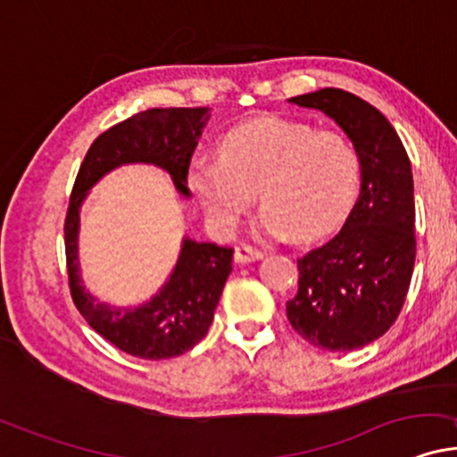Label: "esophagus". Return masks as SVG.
Returning a JSON list of instances; mask_svg holds the SVG:
<instances>
[{"mask_svg":"<svg viewBox=\"0 0 457 457\" xmlns=\"http://www.w3.org/2000/svg\"><path fill=\"white\" fill-rule=\"evenodd\" d=\"M261 258H262V252L256 250V247H250V245H237V247H235V261L241 262V264L261 261Z\"/></svg>","mask_w":457,"mask_h":457,"instance_id":"34e87169","label":"esophagus"}]
</instances>
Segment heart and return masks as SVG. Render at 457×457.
<instances>
[{
	"label": "heart",
	"mask_w": 457,
	"mask_h": 457,
	"mask_svg": "<svg viewBox=\"0 0 457 457\" xmlns=\"http://www.w3.org/2000/svg\"><path fill=\"white\" fill-rule=\"evenodd\" d=\"M220 159L196 161L190 188L218 228L230 230L254 196L269 237L315 241L345 220L358 195L360 161L339 133L284 118H258L220 139Z\"/></svg>",
	"instance_id": "b5f03b06"
}]
</instances>
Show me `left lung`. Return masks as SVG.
<instances>
[{"label":"left lung","instance_id":"left-lung-1","mask_svg":"<svg viewBox=\"0 0 457 457\" xmlns=\"http://www.w3.org/2000/svg\"><path fill=\"white\" fill-rule=\"evenodd\" d=\"M324 112L360 159V196L339 233L298 258V290L286 315L328 352H352L396 322L415 264L413 173L407 150L379 110L341 88L288 99Z\"/></svg>","mask_w":457,"mask_h":457}]
</instances>
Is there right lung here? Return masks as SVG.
<instances>
[{
    "mask_svg": "<svg viewBox=\"0 0 457 457\" xmlns=\"http://www.w3.org/2000/svg\"><path fill=\"white\" fill-rule=\"evenodd\" d=\"M207 108H154L110 127L95 139L73 182L65 216V261L73 305L91 328L129 356L167 360L193 349L212 326L213 312L233 271V250L184 239L171 278L152 301L137 309H116L84 292L78 275V210L101 176L125 162H152L171 173L184 196L196 139Z\"/></svg>",
    "mask_w": 457,
    "mask_h": 457,
    "instance_id": "obj_1",
    "label": "right lung"
}]
</instances>
